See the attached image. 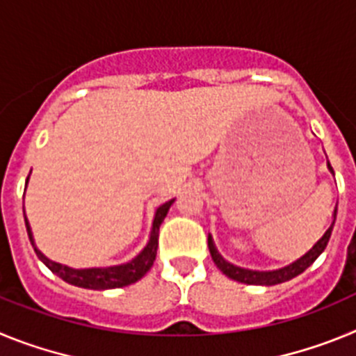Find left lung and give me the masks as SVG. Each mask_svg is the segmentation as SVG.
I'll return each mask as SVG.
<instances>
[{"label":"left lung","mask_w":356,"mask_h":356,"mask_svg":"<svg viewBox=\"0 0 356 356\" xmlns=\"http://www.w3.org/2000/svg\"><path fill=\"white\" fill-rule=\"evenodd\" d=\"M328 169L333 172L332 165L328 163ZM335 217H337V207L333 210V221L330 225V228L326 229L325 235L319 238L312 246V250H308L303 257H300L298 260H294L292 264L285 267H280V269H275V271H251V269H244V267H237L234 264L226 262L222 259L219 251H217L216 244L212 241V235H209V250L210 254H212V260L219 269L222 271V275H226L228 278L235 280V282H241V284H248V285H278L284 284V282H289V280L296 278L298 275H301L303 271H307L308 267L312 266L314 262L317 260L325 248L328 246V241L332 237V229L333 225H335Z\"/></svg>","instance_id":"obj_1"}]
</instances>
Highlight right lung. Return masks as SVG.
Instances as JSON below:
<instances>
[{
    "label": "right lung",
    "mask_w": 356,
    "mask_h": 356,
    "mask_svg": "<svg viewBox=\"0 0 356 356\" xmlns=\"http://www.w3.org/2000/svg\"><path fill=\"white\" fill-rule=\"evenodd\" d=\"M28 184V178H26ZM175 203V200L163 203L156 209L155 217H153V226H151L149 241L144 246L135 259L130 262L121 264V266H112V267H89V269H72V267L62 266L58 262H53L48 257H44L39 250H37L35 242H33V234H31L30 222H28L26 216H24V225H26L28 237H30L31 246L35 250L37 257L42 260V264L48 267L49 271L55 273L56 276H60L64 282L71 285H76L81 289H92V291H106V289H119L127 287V285L139 282L144 275L151 269L153 262L156 259V248H159V229L160 225L163 222L165 216H168L169 209Z\"/></svg>",
    "instance_id": "obj_1"
}]
</instances>
